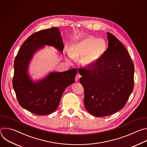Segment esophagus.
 Listing matches in <instances>:
<instances>
[{
    "instance_id": "obj_1",
    "label": "esophagus",
    "mask_w": 147,
    "mask_h": 147,
    "mask_svg": "<svg viewBox=\"0 0 147 147\" xmlns=\"http://www.w3.org/2000/svg\"><path fill=\"white\" fill-rule=\"evenodd\" d=\"M80 75L78 74H77L76 75V76H75V81H78L79 80V79H80Z\"/></svg>"
}]
</instances>
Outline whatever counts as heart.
Segmentation results:
<instances>
[{"label":"heart","instance_id":"1","mask_svg":"<svg viewBox=\"0 0 147 147\" xmlns=\"http://www.w3.org/2000/svg\"><path fill=\"white\" fill-rule=\"evenodd\" d=\"M107 50V43L105 40L88 36L72 44L69 48V54L75 59L82 58V63L90 67L101 59Z\"/></svg>","mask_w":147,"mask_h":147}]
</instances>
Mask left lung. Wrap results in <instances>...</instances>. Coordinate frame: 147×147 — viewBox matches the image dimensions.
Returning a JSON list of instances; mask_svg holds the SVG:
<instances>
[{"instance_id": "8db88e82", "label": "left lung", "mask_w": 147, "mask_h": 147, "mask_svg": "<svg viewBox=\"0 0 147 147\" xmlns=\"http://www.w3.org/2000/svg\"><path fill=\"white\" fill-rule=\"evenodd\" d=\"M107 36L108 47L101 59L90 68L78 69L85 108L97 117L123 108L134 87V66L129 52L113 35L108 32Z\"/></svg>"}]
</instances>
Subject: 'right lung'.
<instances>
[{
	"label": "right lung",
	"mask_w": 147,
	"mask_h": 147,
	"mask_svg": "<svg viewBox=\"0 0 147 147\" xmlns=\"http://www.w3.org/2000/svg\"><path fill=\"white\" fill-rule=\"evenodd\" d=\"M44 45L52 46L63 52L64 43L59 29L53 27L36 32L20 47L14 63L13 86L20 105L31 113L46 115L55 111L66 87L75 82L76 69L52 72L46 78L33 82L28 67L34 53Z\"/></svg>",
	"instance_id": "obj_1"
}]
</instances>
